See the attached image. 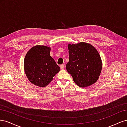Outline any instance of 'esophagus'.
I'll list each match as a JSON object with an SVG mask.
<instances>
[{
  "label": "esophagus",
  "mask_w": 127,
  "mask_h": 127,
  "mask_svg": "<svg viewBox=\"0 0 127 127\" xmlns=\"http://www.w3.org/2000/svg\"><path fill=\"white\" fill-rule=\"evenodd\" d=\"M60 67L61 68V69H64V64H61L60 66Z\"/></svg>",
  "instance_id": "esophagus-1"
}]
</instances>
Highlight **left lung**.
I'll return each mask as SVG.
<instances>
[{
	"mask_svg": "<svg viewBox=\"0 0 127 127\" xmlns=\"http://www.w3.org/2000/svg\"><path fill=\"white\" fill-rule=\"evenodd\" d=\"M69 60L66 69L74 82L80 87H86L97 82L101 72L102 62L94 47L86 42L68 44Z\"/></svg>",
	"mask_w": 127,
	"mask_h": 127,
	"instance_id": "obj_1",
	"label": "left lung"
}]
</instances>
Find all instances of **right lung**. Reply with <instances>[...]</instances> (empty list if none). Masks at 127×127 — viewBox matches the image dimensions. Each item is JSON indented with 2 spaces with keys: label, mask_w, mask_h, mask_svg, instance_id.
Listing matches in <instances>:
<instances>
[{
  "label": "right lung",
  "mask_w": 127,
  "mask_h": 127,
  "mask_svg": "<svg viewBox=\"0 0 127 127\" xmlns=\"http://www.w3.org/2000/svg\"><path fill=\"white\" fill-rule=\"evenodd\" d=\"M51 48L37 45L27 52L24 61V69L29 81L43 87L50 83L60 68L50 55Z\"/></svg>",
  "instance_id": "add662e5"
}]
</instances>
